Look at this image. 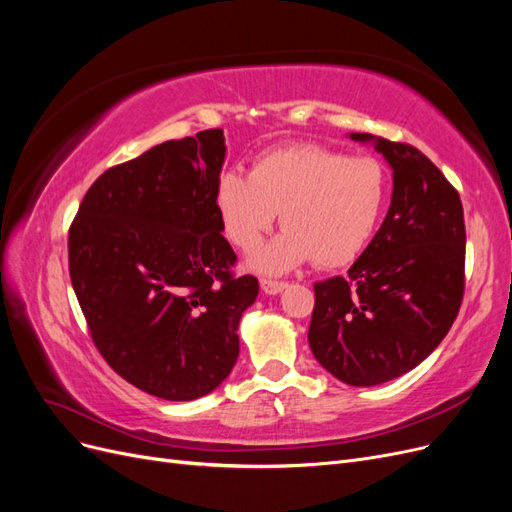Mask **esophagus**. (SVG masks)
Returning a JSON list of instances; mask_svg holds the SVG:
<instances>
[{"label":"esophagus","instance_id":"34e87169","mask_svg":"<svg viewBox=\"0 0 512 512\" xmlns=\"http://www.w3.org/2000/svg\"><path fill=\"white\" fill-rule=\"evenodd\" d=\"M288 284L286 282H277V280H269V277H262L260 280V288L265 294H280Z\"/></svg>","mask_w":512,"mask_h":512}]
</instances>
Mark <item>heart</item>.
<instances>
[{"label":"heart","mask_w":512,"mask_h":512,"mask_svg":"<svg viewBox=\"0 0 512 512\" xmlns=\"http://www.w3.org/2000/svg\"><path fill=\"white\" fill-rule=\"evenodd\" d=\"M389 177L374 158H348L303 143L262 153L250 175L226 170L215 203L228 239L250 252L282 211L286 230L254 256L260 271L282 273L309 258L322 269L350 265L380 224Z\"/></svg>","instance_id":"b5f03b06"}]
</instances>
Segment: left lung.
<instances>
[{
  "label": "left lung",
  "instance_id": "8db88e82",
  "mask_svg": "<svg viewBox=\"0 0 512 512\" xmlns=\"http://www.w3.org/2000/svg\"><path fill=\"white\" fill-rule=\"evenodd\" d=\"M393 168L389 213L346 275L316 282L309 348L350 386L408 374L438 348L459 314L466 224L457 190L425 153L374 134Z\"/></svg>",
  "mask_w": 512,
  "mask_h": 512
}]
</instances>
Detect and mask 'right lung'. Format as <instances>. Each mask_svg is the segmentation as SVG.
I'll return each instance as SVG.
<instances>
[{
    "label": "right lung",
    "mask_w": 512,
    "mask_h": 512,
    "mask_svg": "<svg viewBox=\"0 0 512 512\" xmlns=\"http://www.w3.org/2000/svg\"><path fill=\"white\" fill-rule=\"evenodd\" d=\"M224 132L166 141L102 173L68 232V265L91 339L117 374L168 401L228 378L239 320L258 297L235 277L215 203Z\"/></svg>",
    "instance_id": "right-lung-1"
}]
</instances>
